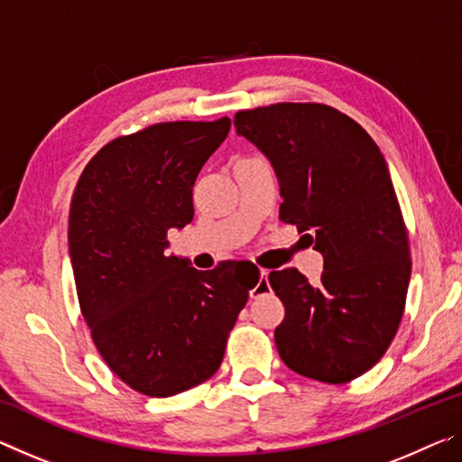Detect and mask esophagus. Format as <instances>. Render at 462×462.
<instances>
[{"mask_svg":"<svg viewBox=\"0 0 462 462\" xmlns=\"http://www.w3.org/2000/svg\"><path fill=\"white\" fill-rule=\"evenodd\" d=\"M259 281H256V285L253 287V289H250V297H259V295H263L264 291H269V281H267V275H269V273L267 271H261L259 273Z\"/></svg>","mask_w":462,"mask_h":462,"instance_id":"esophagus-1","label":"esophagus"}]
</instances>
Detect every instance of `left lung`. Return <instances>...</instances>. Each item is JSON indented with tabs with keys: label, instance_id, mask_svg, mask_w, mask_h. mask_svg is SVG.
Listing matches in <instances>:
<instances>
[{
	"label": "left lung",
	"instance_id": "left-lung-1",
	"mask_svg": "<svg viewBox=\"0 0 462 462\" xmlns=\"http://www.w3.org/2000/svg\"><path fill=\"white\" fill-rule=\"evenodd\" d=\"M275 169L279 217L324 256L319 283L271 271L283 301L281 361L303 377L348 383L379 363L400 328L411 261L400 201L374 140L324 104H273L234 116Z\"/></svg>",
	"mask_w": 462,
	"mask_h": 462
}]
</instances>
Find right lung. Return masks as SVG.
Listing matches in <instances>:
<instances>
[{"label": "right lung", "mask_w": 462, "mask_h": 462, "mask_svg": "<svg viewBox=\"0 0 462 462\" xmlns=\"http://www.w3.org/2000/svg\"><path fill=\"white\" fill-rule=\"evenodd\" d=\"M230 118L162 122L107 143L69 212L77 297L99 355L138 393L171 397L220 369L259 269L212 271L167 256V232L193 220V183Z\"/></svg>", "instance_id": "right-lung-1"}]
</instances>
